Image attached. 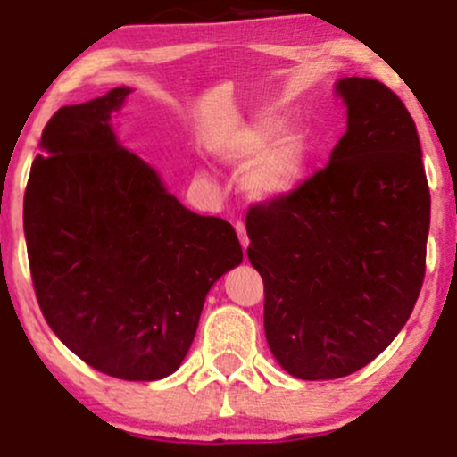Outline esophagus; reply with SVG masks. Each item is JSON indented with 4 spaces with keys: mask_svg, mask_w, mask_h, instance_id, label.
Here are the masks:
<instances>
[{
    "mask_svg": "<svg viewBox=\"0 0 457 457\" xmlns=\"http://www.w3.org/2000/svg\"><path fill=\"white\" fill-rule=\"evenodd\" d=\"M234 229H236V234H238L240 245H243V249H246V246H249V238H246V228H245V223H243V221H236V223H234Z\"/></svg>",
    "mask_w": 457,
    "mask_h": 457,
    "instance_id": "obj_1",
    "label": "esophagus"
}]
</instances>
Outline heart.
<instances>
[{
	"label": "heart",
	"mask_w": 457,
	"mask_h": 457,
	"mask_svg": "<svg viewBox=\"0 0 457 457\" xmlns=\"http://www.w3.org/2000/svg\"><path fill=\"white\" fill-rule=\"evenodd\" d=\"M283 120L264 115L236 135L223 159L234 167H249L245 188L251 197L269 199L292 191L305 170V141L298 133H281Z\"/></svg>",
	"instance_id": "b5f03b06"
}]
</instances>
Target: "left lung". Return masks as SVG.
I'll use <instances>...</instances> for the list:
<instances>
[{
    "instance_id": "left-lung-1",
    "label": "left lung",
    "mask_w": 457,
    "mask_h": 457,
    "mask_svg": "<svg viewBox=\"0 0 457 457\" xmlns=\"http://www.w3.org/2000/svg\"><path fill=\"white\" fill-rule=\"evenodd\" d=\"M348 129L330 161L246 211L264 330L287 374L333 380L374 361L411 318L426 277L429 187L395 92L345 77Z\"/></svg>"
}]
</instances>
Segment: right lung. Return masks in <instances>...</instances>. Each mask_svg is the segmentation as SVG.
Listing matches in <instances>:
<instances>
[{"label": "right lung", "mask_w": 457, "mask_h": 457, "mask_svg": "<svg viewBox=\"0 0 457 457\" xmlns=\"http://www.w3.org/2000/svg\"><path fill=\"white\" fill-rule=\"evenodd\" d=\"M130 94L57 109L23 199L29 272L57 337L94 370L159 380L180 367L212 283L243 262L228 221L187 211L118 144Z\"/></svg>", "instance_id": "1"}]
</instances>
